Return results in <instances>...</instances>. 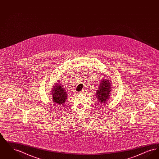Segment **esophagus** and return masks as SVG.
Here are the masks:
<instances>
[{
	"instance_id": "1",
	"label": "esophagus",
	"mask_w": 159,
	"mask_h": 159,
	"mask_svg": "<svg viewBox=\"0 0 159 159\" xmlns=\"http://www.w3.org/2000/svg\"><path fill=\"white\" fill-rule=\"evenodd\" d=\"M84 92V91H82V92H80V94H83Z\"/></svg>"
}]
</instances>
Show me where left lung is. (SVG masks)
I'll return each instance as SVG.
<instances>
[{"label": "left lung", "instance_id": "obj_1", "mask_svg": "<svg viewBox=\"0 0 159 159\" xmlns=\"http://www.w3.org/2000/svg\"><path fill=\"white\" fill-rule=\"evenodd\" d=\"M104 77L105 79L101 81L98 91L96 92L97 98L101 104H106V102L108 101L113 91V84L111 80L108 79V76Z\"/></svg>", "mask_w": 159, "mask_h": 159}]
</instances>
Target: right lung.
Segmentation results:
<instances>
[{"instance_id":"right-lung-1","label":"right lung","mask_w":159,"mask_h":159,"mask_svg":"<svg viewBox=\"0 0 159 159\" xmlns=\"http://www.w3.org/2000/svg\"><path fill=\"white\" fill-rule=\"evenodd\" d=\"M62 86L60 82L55 83L52 86L51 91H50L53 102L60 106L65 103L67 96V93Z\"/></svg>"}]
</instances>
